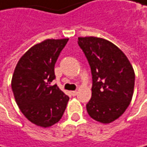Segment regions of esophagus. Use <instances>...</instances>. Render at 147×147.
Wrapping results in <instances>:
<instances>
[{
    "label": "esophagus",
    "mask_w": 147,
    "mask_h": 147,
    "mask_svg": "<svg viewBox=\"0 0 147 147\" xmlns=\"http://www.w3.org/2000/svg\"><path fill=\"white\" fill-rule=\"evenodd\" d=\"M70 94H71V95H72L73 97H74V96H76L77 94H78V91H77V90H73V91H70Z\"/></svg>",
    "instance_id": "1"
}]
</instances>
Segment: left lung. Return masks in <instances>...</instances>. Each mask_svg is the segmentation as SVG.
<instances>
[{
    "label": "left lung",
    "instance_id": "obj_1",
    "mask_svg": "<svg viewBox=\"0 0 147 147\" xmlns=\"http://www.w3.org/2000/svg\"><path fill=\"white\" fill-rule=\"evenodd\" d=\"M78 42L92 75L87 112L96 121L111 123L125 111L131 101L135 82L133 68L123 51L105 39L78 37Z\"/></svg>",
    "mask_w": 147,
    "mask_h": 147
}]
</instances>
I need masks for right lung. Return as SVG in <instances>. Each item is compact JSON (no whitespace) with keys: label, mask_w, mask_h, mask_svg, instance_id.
Listing matches in <instances>:
<instances>
[{"label":"right lung","mask_w":147,"mask_h":147,"mask_svg":"<svg viewBox=\"0 0 147 147\" xmlns=\"http://www.w3.org/2000/svg\"><path fill=\"white\" fill-rule=\"evenodd\" d=\"M68 38L47 39L31 47L20 58L12 77L16 102L24 116L41 127H49L63 117L69 98L51 85L55 63Z\"/></svg>","instance_id":"1"}]
</instances>
